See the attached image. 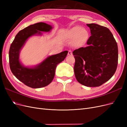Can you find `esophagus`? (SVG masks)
Listing matches in <instances>:
<instances>
[{
    "mask_svg": "<svg viewBox=\"0 0 127 127\" xmlns=\"http://www.w3.org/2000/svg\"><path fill=\"white\" fill-rule=\"evenodd\" d=\"M68 56H70L72 55V52H71V50H69V51H68Z\"/></svg>",
    "mask_w": 127,
    "mask_h": 127,
    "instance_id": "esophagus-1",
    "label": "esophagus"
}]
</instances>
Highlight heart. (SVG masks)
<instances>
[{"label": "heart", "instance_id": "obj_1", "mask_svg": "<svg viewBox=\"0 0 127 127\" xmlns=\"http://www.w3.org/2000/svg\"><path fill=\"white\" fill-rule=\"evenodd\" d=\"M67 36L71 40H76L79 45H83L86 43L88 37V32L81 27L76 26L73 27L67 33Z\"/></svg>", "mask_w": 127, "mask_h": 127}]
</instances>
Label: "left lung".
I'll return each instance as SVG.
<instances>
[{
    "label": "left lung",
    "instance_id": "obj_1",
    "mask_svg": "<svg viewBox=\"0 0 127 127\" xmlns=\"http://www.w3.org/2000/svg\"><path fill=\"white\" fill-rule=\"evenodd\" d=\"M87 25L92 35L87 40L88 46L72 52L75 75L82 85L98 87L108 81L117 70L118 45L109 29L94 23Z\"/></svg>",
    "mask_w": 127,
    "mask_h": 127
}]
</instances>
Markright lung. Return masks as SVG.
<instances>
[{
    "instance_id": "right-lung-1",
    "label": "right lung",
    "mask_w": 127,
    "mask_h": 127,
    "mask_svg": "<svg viewBox=\"0 0 127 127\" xmlns=\"http://www.w3.org/2000/svg\"><path fill=\"white\" fill-rule=\"evenodd\" d=\"M51 25L40 22L26 27L20 31L11 44L9 51L10 70L16 77L25 85L33 88L43 87L50 84L55 75L57 65L66 57L68 51L49 56L34 67H25L19 59L21 49L29 38L41 32H50Z\"/></svg>"
}]
</instances>
